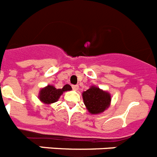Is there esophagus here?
Instances as JSON below:
<instances>
[{"mask_svg": "<svg viewBox=\"0 0 157 157\" xmlns=\"http://www.w3.org/2000/svg\"><path fill=\"white\" fill-rule=\"evenodd\" d=\"M72 89H73L74 90H78V85H73V86H72Z\"/></svg>", "mask_w": 157, "mask_h": 157, "instance_id": "obj_1", "label": "esophagus"}]
</instances>
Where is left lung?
Instances as JSON below:
<instances>
[{
    "label": "left lung",
    "instance_id": "obj_1",
    "mask_svg": "<svg viewBox=\"0 0 157 157\" xmlns=\"http://www.w3.org/2000/svg\"><path fill=\"white\" fill-rule=\"evenodd\" d=\"M84 104L92 114L100 113L109 107L111 101L110 94L99 88L91 86L82 93Z\"/></svg>",
    "mask_w": 157,
    "mask_h": 157
}]
</instances>
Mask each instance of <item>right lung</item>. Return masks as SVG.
<instances>
[{
	"instance_id": "right-lung-1",
	"label": "right lung",
	"mask_w": 157,
	"mask_h": 157,
	"mask_svg": "<svg viewBox=\"0 0 157 157\" xmlns=\"http://www.w3.org/2000/svg\"><path fill=\"white\" fill-rule=\"evenodd\" d=\"M71 86L68 84L65 85L62 89H56L53 86L48 85L45 88H43L40 92L39 98L42 102L45 104H51L58 101L60 95L62 94L64 91L71 90Z\"/></svg>"
}]
</instances>
